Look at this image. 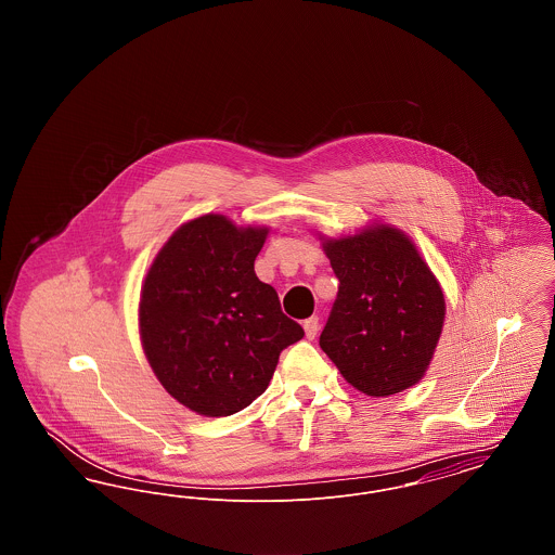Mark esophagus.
<instances>
[{
  "instance_id": "obj_1",
  "label": "esophagus",
  "mask_w": 555,
  "mask_h": 555,
  "mask_svg": "<svg viewBox=\"0 0 555 555\" xmlns=\"http://www.w3.org/2000/svg\"><path fill=\"white\" fill-rule=\"evenodd\" d=\"M304 331H306V337L312 341L317 339L318 331H320V322L317 317L308 318L304 320Z\"/></svg>"
}]
</instances>
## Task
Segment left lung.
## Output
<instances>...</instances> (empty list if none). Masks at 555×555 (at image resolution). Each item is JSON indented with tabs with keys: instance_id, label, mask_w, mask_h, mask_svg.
<instances>
[{
	"instance_id": "obj_1",
	"label": "left lung",
	"mask_w": 555,
	"mask_h": 555,
	"mask_svg": "<svg viewBox=\"0 0 555 555\" xmlns=\"http://www.w3.org/2000/svg\"><path fill=\"white\" fill-rule=\"evenodd\" d=\"M339 293L320 335L345 380L372 397L416 385L439 344L446 297L416 245L387 224L322 243Z\"/></svg>"
}]
</instances>
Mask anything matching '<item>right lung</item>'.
Masks as SVG:
<instances>
[{"instance_id":"add662e5","label":"right lung","mask_w":555,"mask_h":555,"mask_svg":"<svg viewBox=\"0 0 555 555\" xmlns=\"http://www.w3.org/2000/svg\"><path fill=\"white\" fill-rule=\"evenodd\" d=\"M266 227L206 214L164 243L141 287L139 333L162 387L202 416H231L262 396L304 328L256 276Z\"/></svg>"}]
</instances>
